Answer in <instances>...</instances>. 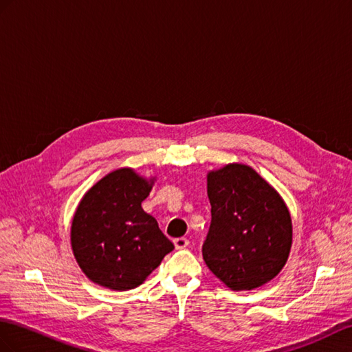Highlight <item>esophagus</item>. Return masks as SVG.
I'll list each match as a JSON object with an SVG mask.
<instances>
[{
  "mask_svg": "<svg viewBox=\"0 0 352 352\" xmlns=\"http://www.w3.org/2000/svg\"><path fill=\"white\" fill-rule=\"evenodd\" d=\"M176 250H184V248H186L188 245H190V241H188L186 237H177L173 241Z\"/></svg>",
  "mask_w": 352,
  "mask_h": 352,
  "instance_id": "esophagus-1",
  "label": "esophagus"
}]
</instances>
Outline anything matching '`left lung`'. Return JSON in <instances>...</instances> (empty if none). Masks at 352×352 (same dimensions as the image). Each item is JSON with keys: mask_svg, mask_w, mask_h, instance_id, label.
<instances>
[{"mask_svg": "<svg viewBox=\"0 0 352 352\" xmlns=\"http://www.w3.org/2000/svg\"><path fill=\"white\" fill-rule=\"evenodd\" d=\"M212 221L203 260L233 291L254 289L284 267L293 241L284 200L251 167L228 164L208 175Z\"/></svg>", "mask_w": 352, "mask_h": 352, "instance_id": "left-lung-1", "label": "left lung"}]
</instances>
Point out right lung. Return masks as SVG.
I'll return each instance as SVG.
<instances>
[{"label":"right lung","instance_id":"add662e5","mask_svg":"<svg viewBox=\"0 0 352 352\" xmlns=\"http://www.w3.org/2000/svg\"><path fill=\"white\" fill-rule=\"evenodd\" d=\"M149 192L148 181L119 168L85 194L73 218L72 246L92 282L118 291L135 288L175 250L142 209Z\"/></svg>","mask_w":352,"mask_h":352}]
</instances>
